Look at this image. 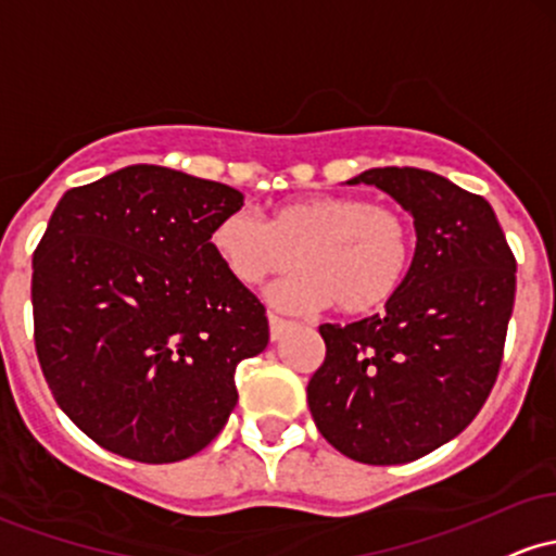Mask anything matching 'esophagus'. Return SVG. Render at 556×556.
<instances>
[{
	"label": "esophagus",
	"instance_id": "esophagus-1",
	"mask_svg": "<svg viewBox=\"0 0 556 556\" xmlns=\"http://www.w3.org/2000/svg\"><path fill=\"white\" fill-rule=\"evenodd\" d=\"M290 327H292V321L282 319V316H277V314H268V334H271V340L282 338Z\"/></svg>",
	"mask_w": 556,
	"mask_h": 556
}]
</instances>
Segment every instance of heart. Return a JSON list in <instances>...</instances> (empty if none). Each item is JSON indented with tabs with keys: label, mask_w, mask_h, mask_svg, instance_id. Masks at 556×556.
Listing matches in <instances>:
<instances>
[{
	"label": "heart",
	"mask_w": 556,
	"mask_h": 556,
	"mask_svg": "<svg viewBox=\"0 0 556 556\" xmlns=\"http://www.w3.org/2000/svg\"><path fill=\"white\" fill-rule=\"evenodd\" d=\"M211 248L245 288L290 271L292 264L301 268L268 292L274 306L306 314L334 303L343 314H369L404 285L414 235L393 205L316 194L277 208L271 222L250 208L229 211L213 227Z\"/></svg>",
	"instance_id": "heart-1"
}]
</instances>
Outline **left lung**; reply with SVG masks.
<instances>
[{
	"mask_svg": "<svg viewBox=\"0 0 556 556\" xmlns=\"http://www.w3.org/2000/svg\"><path fill=\"white\" fill-rule=\"evenodd\" d=\"M414 216L417 250L386 314L321 325L325 364L308 408L329 446L362 465H404L459 435L498 377L517 261L480 194L422 168H369Z\"/></svg>",
	"mask_w": 556,
	"mask_h": 556,
	"instance_id": "left-lung-1",
	"label": "left lung"
}]
</instances>
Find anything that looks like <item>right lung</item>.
Returning a JSON list of instances; mask_svg holds the SVG:
<instances>
[{
  "label": "right lung",
  "mask_w": 556,
  "mask_h": 556,
  "mask_svg": "<svg viewBox=\"0 0 556 556\" xmlns=\"http://www.w3.org/2000/svg\"><path fill=\"white\" fill-rule=\"evenodd\" d=\"M242 192L163 166L73 187L34 253V343L54 401L97 446L168 465L237 404L268 343L266 308L211 248Z\"/></svg>",
  "instance_id": "add662e5"
}]
</instances>
